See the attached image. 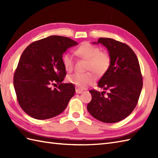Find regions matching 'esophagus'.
Listing matches in <instances>:
<instances>
[{
    "instance_id": "obj_1",
    "label": "esophagus",
    "mask_w": 158,
    "mask_h": 158,
    "mask_svg": "<svg viewBox=\"0 0 158 158\" xmlns=\"http://www.w3.org/2000/svg\"><path fill=\"white\" fill-rule=\"evenodd\" d=\"M83 92V90L79 89V88H77L76 89V93L77 94H81Z\"/></svg>"
}]
</instances>
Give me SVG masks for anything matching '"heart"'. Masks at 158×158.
<instances>
[{"instance_id":"1","label":"heart","mask_w":158,"mask_h":158,"mask_svg":"<svg viewBox=\"0 0 158 158\" xmlns=\"http://www.w3.org/2000/svg\"><path fill=\"white\" fill-rule=\"evenodd\" d=\"M74 53L79 58L86 60V70H92L96 75H102L109 69L111 58L109 53L100 51L99 47L91 43H84L75 49ZM62 63L67 72L73 69V58L67 53L62 56ZM96 77L91 72L85 73H75L67 77V81L80 88H85L95 81Z\"/></svg>"}]
</instances>
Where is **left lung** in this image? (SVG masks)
Masks as SVG:
<instances>
[{"label": "left lung", "mask_w": 158, "mask_h": 158, "mask_svg": "<svg viewBox=\"0 0 158 158\" xmlns=\"http://www.w3.org/2000/svg\"><path fill=\"white\" fill-rule=\"evenodd\" d=\"M111 58L108 70L98 83L107 90H90L92 100L87 109L94 118L105 123H115L128 116L135 109L143 88V77L138 58L130 47L110 38H100Z\"/></svg>", "instance_id": "8db88e82"}]
</instances>
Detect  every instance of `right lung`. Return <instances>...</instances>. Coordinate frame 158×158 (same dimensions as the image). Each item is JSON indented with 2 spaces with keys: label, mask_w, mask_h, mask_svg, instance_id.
Listing matches in <instances>:
<instances>
[{
  "label": "right lung",
  "mask_w": 158,
  "mask_h": 158,
  "mask_svg": "<svg viewBox=\"0 0 158 158\" xmlns=\"http://www.w3.org/2000/svg\"><path fill=\"white\" fill-rule=\"evenodd\" d=\"M78 44L68 37L50 36L30 44L20 57L13 77L19 106L36 119H47L62 113L75 94L72 83H63L66 75L62 54ZM59 84L57 89L51 85Z\"/></svg>",
  "instance_id": "add662e5"
}]
</instances>
